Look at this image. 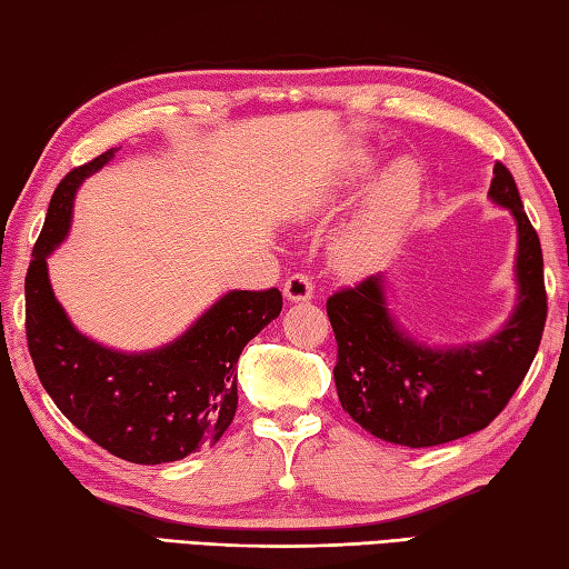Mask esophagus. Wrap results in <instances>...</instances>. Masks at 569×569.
<instances>
[{
    "mask_svg": "<svg viewBox=\"0 0 569 569\" xmlns=\"http://www.w3.org/2000/svg\"><path fill=\"white\" fill-rule=\"evenodd\" d=\"M313 291H316L313 278H310L303 271L288 276L286 283H283V296L288 300H310V298H313Z\"/></svg>",
    "mask_w": 569,
    "mask_h": 569,
    "instance_id": "34e87169",
    "label": "esophagus"
}]
</instances>
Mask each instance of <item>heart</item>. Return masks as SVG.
I'll list each match as a JSON object with an SVG mask.
<instances>
[{
	"mask_svg": "<svg viewBox=\"0 0 569 569\" xmlns=\"http://www.w3.org/2000/svg\"><path fill=\"white\" fill-rule=\"evenodd\" d=\"M417 192V172L411 164H397L377 184L362 219L355 224L338 247L340 266L348 271H362L380 256L387 239L405 219Z\"/></svg>",
	"mask_w": 569,
	"mask_h": 569,
	"instance_id": "obj_1",
	"label": "heart"
}]
</instances>
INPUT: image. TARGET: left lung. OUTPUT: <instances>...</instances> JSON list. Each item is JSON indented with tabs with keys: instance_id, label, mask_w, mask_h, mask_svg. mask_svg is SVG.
Instances as JSON below:
<instances>
[{
	"instance_id": "left-lung-1",
	"label": "left lung",
	"mask_w": 569,
	"mask_h": 569,
	"mask_svg": "<svg viewBox=\"0 0 569 569\" xmlns=\"http://www.w3.org/2000/svg\"><path fill=\"white\" fill-rule=\"evenodd\" d=\"M518 221L520 303L506 328L481 345L429 350L397 330L380 276L328 298L338 340L336 387L342 409L375 437L421 449L486 429L526 380L540 348L548 293L538 231L522 209L518 184L496 162L491 189Z\"/></svg>"
}]
</instances>
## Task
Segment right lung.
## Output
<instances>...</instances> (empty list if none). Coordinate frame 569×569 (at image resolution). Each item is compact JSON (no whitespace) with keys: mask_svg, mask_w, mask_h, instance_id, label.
Segmentation results:
<instances>
[{"mask_svg":"<svg viewBox=\"0 0 569 569\" xmlns=\"http://www.w3.org/2000/svg\"><path fill=\"white\" fill-rule=\"evenodd\" d=\"M113 150L63 177L33 243L24 281L31 362L61 415L118 459L167 463L214 447L237 415V362L251 338L278 318L283 296L231 291L180 340L162 350L126 355L83 338L56 303L47 256L71 224L76 187Z\"/></svg>","mask_w":569,"mask_h":569,"instance_id":"right-lung-1","label":"right lung"}]
</instances>
